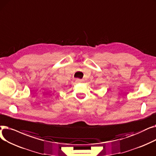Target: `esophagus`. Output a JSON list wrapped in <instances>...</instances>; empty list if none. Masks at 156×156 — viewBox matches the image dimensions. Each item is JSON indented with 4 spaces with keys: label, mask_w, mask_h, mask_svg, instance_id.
Here are the masks:
<instances>
[{
    "label": "esophagus",
    "mask_w": 156,
    "mask_h": 156,
    "mask_svg": "<svg viewBox=\"0 0 156 156\" xmlns=\"http://www.w3.org/2000/svg\"><path fill=\"white\" fill-rule=\"evenodd\" d=\"M76 81L77 83H82V82H83L84 80L83 79H77Z\"/></svg>",
    "instance_id": "esophagus-1"
}]
</instances>
